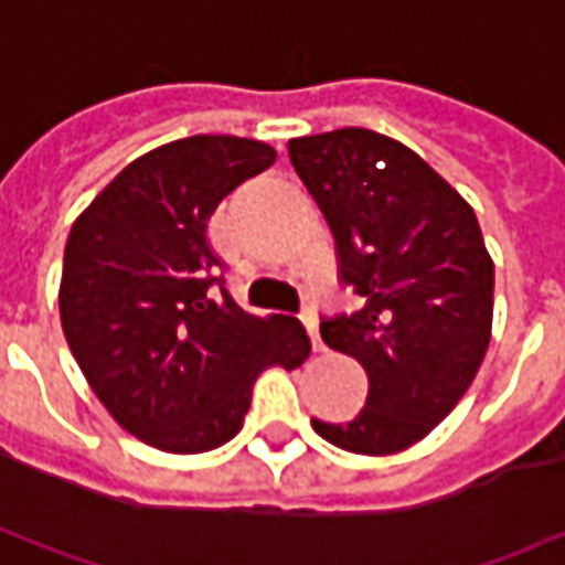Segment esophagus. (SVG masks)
Returning a JSON list of instances; mask_svg holds the SVG:
<instances>
[{
  "instance_id": "esophagus-1",
  "label": "esophagus",
  "mask_w": 565,
  "mask_h": 565,
  "mask_svg": "<svg viewBox=\"0 0 565 565\" xmlns=\"http://www.w3.org/2000/svg\"><path fill=\"white\" fill-rule=\"evenodd\" d=\"M302 323H306L308 335H311V348H315V351H323V342H320V327H318V318H315V315H311V311H306V315H302Z\"/></svg>"
}]
</instances>
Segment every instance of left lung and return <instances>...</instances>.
<instances>
[{
	"label": "left lung",
	"instance_id": "obj_1",
	"mask_svg": "<svg viewBox=\"0 0 565 565\" xmlns=\"http://www.w3.org/2000/svg\"><path fill=\"white\" fill-rule=\"evenodd\" d=\"M290 162L330 223L339 278L366 306L320 323L369 375L363 412L311 420L330 445L387 457L429 436L484 363L493 259L472 205L403 141L344 127L287 141Z\"/></svg>",
	"mask_w": 565,
	"mask_h": 565
}]
</instances>
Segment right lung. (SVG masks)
<instances>
[{
	"mask_svg": "<svg viewBox=\"0 0 565 565\" xmlns=\"http://www.w3.org/2000/svg\"><path fill=\"white\" fill-rule=\"evenodd\" d=\"M271 145L190 136L141 153L72 223L60 320L108 415L166 454L226 445L263 369H299L302 323L257 318L209 290L221 259L209 221L235 186L266 172Z\"/></svg>",
	"mask_w": 565,
	"mask_h": 565,
	"instance_id": "add662e5",
	"label": "right lung"
}]
</instances>
